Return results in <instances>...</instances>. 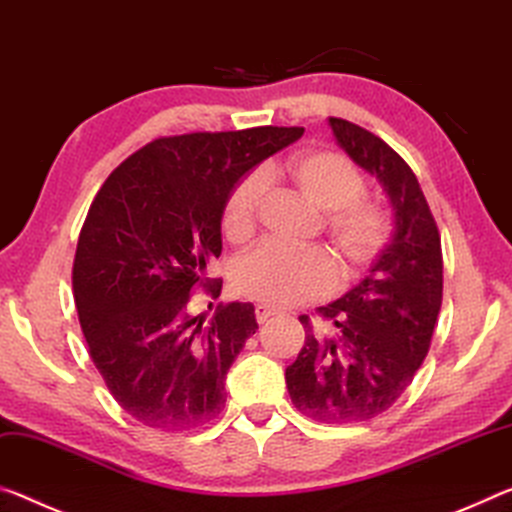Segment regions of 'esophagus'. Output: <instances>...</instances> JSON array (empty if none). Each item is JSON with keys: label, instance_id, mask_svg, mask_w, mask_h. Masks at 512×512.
<instances>
[{"label": "esophagus", "instance_id": "34e87169", "mask_svg": "<svg viewBox=\"0 0 512 512\" xmlns=\"http://www.w3.org/2000/svg\"><path fill=\"white\" fill-rule=\"evenodd\" d=\"M278 312L275 310H271V307H266V305H257L255 307V316H257V323H266L271 319V316H275Z\"/></svg>", "mask_w": 512, "mask_h": 512}]
</instances>
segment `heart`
Returning a JSON list of instances; mask_svg holds the SVG:
<instances>
[{
	"label": "heart",
	"instance_id": "1",
	"mask_svg": "<svg viewBox=\"0 0 512 512\" xmlns=\"http://www.w3.org/2000/svg\"><path fill=\"white\" fill-rule=\"evenodd\" d=\"M269 182L285 180L312 207L323 212V237L342 264V278H351L376 262L392 239V218L378 202L364 198L367 182L360 168L344 154L307 150L282 166L266 168ZM264 181L246 175L232 186L223 205V234L243 243L255 234ZM335 264L321 250H291L264 243L243 255L234 266V287L269 307H294L326 296L335 287Z\"/></svg>",
	"mask_w": 512,
	"mask_h": 512
}]
</instances>
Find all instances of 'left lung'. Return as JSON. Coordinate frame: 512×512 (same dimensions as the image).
Here are the masks:
<instances>
[{
    "label": "left lung",
    "instance_id": "obj_1",
    "mask_svg": "<svg viewBox=\"0 0 512 512\" xmlns=\"http://www.w3.org/2000/svg\"><path fill=\"white\" fill-rule=\"evenodd\" d=\"M337 143L383 184L394 234L369 275L316 314L300 316L305 344L285 371L291 403L321 424L383 415L408 389L431 348L442 307V243L412 168L389 145L344 118L328 120Z\"/></svg>",
    "mask_w": 512,
    "mask_h": 512
}]
</instances>
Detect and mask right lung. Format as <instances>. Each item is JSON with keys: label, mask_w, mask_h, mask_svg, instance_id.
I'll return each mask as SVG.
<instances>
[{"label": "right lung", "mask_w": 512, "mask_h": 512, "mask_svg": "<svg viewBox=\"0 0 512 512\" xmlns=\"http://www.w3.org/2000/svg\"><path fill=\"white\" fill-rule=\"evenodd\" d=\"M303 127L161 136L97 191L79 232L72 289L88 355L113 399L143 426L191 431L225 408V376L255 335V307L221 305L205 323L193 291L221 255L227 193Z\"/></svg>", "instance_id": "1"}]
</instances>
